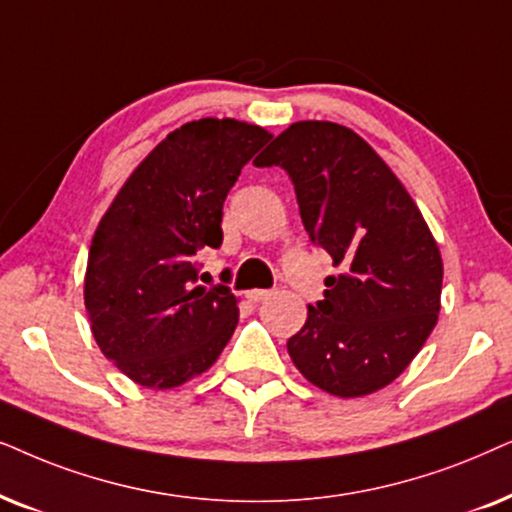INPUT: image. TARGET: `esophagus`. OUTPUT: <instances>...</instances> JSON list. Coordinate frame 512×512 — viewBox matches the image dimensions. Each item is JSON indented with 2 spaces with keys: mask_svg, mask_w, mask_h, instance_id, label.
Segmentation results:
<instances>
[{
  "mask_svg": "<svg viewBox=\"0 0 512 512\" xmlns=\"http://www.w3.org/2000/svg\"><path fill=\"white\" fill-rule=\"evenodd\" d=\"M271 295H274V292H271V290H248V292H245V297H248L250 299V302H264V299H269Z\"/></svg>",
  "mask_w": 512,
  "mask_h": 512,
  "instance_id": "obj_1",
  "label": "esophagus"
}]
</instances>
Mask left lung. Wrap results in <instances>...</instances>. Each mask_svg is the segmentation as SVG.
<instances>
[{"instance_id":"obj_1","label":"left lung","mask_w":512,"mask_h":512,"mask_svg":"<svg viewBox=\"0 0 512 512\" xmlns=\"http://www.w3.org/2000/svg\"><path fill=\"white\" fill-rule=\"evenodd\" d=\"M255 166L288 170L311 243L339 267L288 339L292 363L337 398L381 391L438 323L442 257L419 206L388 163L335 121L290 124Z\"/></svg>"}]
</instances>
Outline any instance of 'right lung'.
I'll list each match as a JSON object with an SVG mask.
<instances>
[{
	"label": "right lung",
	"mask_w": 512,
	"mask_h": 512,
	"mask_svg": "<svg viewBox=\"0 0 512 512\" xmlns=\"http://www.w3.org/2000/svg\"><path fill=\"white\" fill-rule=\"evenodd\" d=\"M269 140L248 121H187L138 163L102 215L84 304L102 356L135 384L182 386L213 367L234 335L238 299L224 285H199L196 252L220 248L224 199Z\"/></svg>",
	"instance_id": "add662e5"
}]
</instances>
